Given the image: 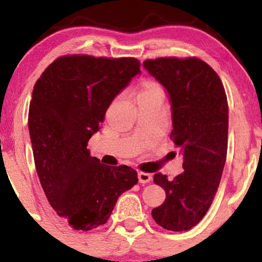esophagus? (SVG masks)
Returning <instances> with one entry per match:
<instances>
[{"instance_id":"esophagus-1","label":"esophagus","mask_w":262,"mask_h":262,"mask_svg":"<svg viewBox=\"0 0 262 262\" xmlns=\"http://www.w3.org/2000/svg\"><path fill=\"white\" fill-rule=\"evenodd\" d=\"M138 179H139L140 183H149L150 181H152V176L151 173H146V172H138Z\"/></svg>"}]
</instances>
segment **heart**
I'll return each instance as SVG.
<instances>
[{"instance_id":"1","label":"heart","mask_w":262,"mask_h":262,"mask_svg":"<svg viewBox=\"0 0 262 262\" xmlns=\"http://www.w3.org/2000/svg\"><path fill=\"white\" fill-rule=\"evenodd\" d=\"M149 93H162L161 87L152 81H144L141 85L139 95H149Z\"/></svg>"}]
</instances>
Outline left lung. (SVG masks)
Wrapping results in <instances>:
<instances>
[{"label":"left lung","mask_w":262,"mask_h":262,"mask_svg":"<svg viewBox=\"0 0 262 262\" xmlns=\"http://www.w3.org/2000/svg\"><path fill=\"white\" fill-rule=\"evenodd\" d=\"M143 66L169 93L170 138L185 170L173 180L155 173L166 200L151 215L165 229L185 231L202 221L221 182L228 149L227 95L217 73L201 59H149Z\"/></svg>","instance_id":"left-lung-1"}]
</instances>
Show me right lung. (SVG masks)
Listing matches in <instances>:
<instances>
[{
	"label": "right lung",
	"instance_id": "1",
	"mask_svg": "<svg viewBox=\"0 0 262 262\" xmlns=\"http://www.w3.org/2000/svg\"><path fill=\"white\" fill-rule=\"evenodd\" d=\"M139 74L134 58L66 55L35 82L28 114L35 169L50 206L75 230L106 223L118 197L137 185V171L101 164L87 143L114 97Z\"/></svg>",
	"mask_w": 262,
	"mask_h": 262
}]
</instances>
